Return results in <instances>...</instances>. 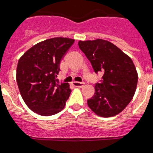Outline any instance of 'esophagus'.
Returning a JSON list of instances; mask_svg holds the SVG:
<instances>
[{
	"label": "esophagus",
	"mask_w": 153,
	"mask_h": 153,
	"mask_svg": "<svg viewBox=\"0 0 153 153\" xmlns=\"http://www.w3.org/2000/svg\"><path fill=\"white\" fill-rule=\"evenodd\" d=\"M72 84H73V86L77 87V88H81V87L84 86V82H77V81H73Z\"/></svg>",
	"instance_id": "esophagus-1"
}]
</instances>
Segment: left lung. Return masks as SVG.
<instances>
[{
  "instance_id": "1",
  "label": "left lung",
  "mask_w": 153,
  "mask_h": 153,
  "mask_svg": "<svg viewBox=\"0 0 153 153\" xmlns=\"http://www.w3.org/2000/svg\"><path fill=\"white\" fill-rule=\"evenodd\" d=\"M79 47L102 80L95 85L88 106L100 117H112L125 109L136 91L138 75L134 62L118 46L107 40L79 41Z\"/></svg>"
}]
</instances>
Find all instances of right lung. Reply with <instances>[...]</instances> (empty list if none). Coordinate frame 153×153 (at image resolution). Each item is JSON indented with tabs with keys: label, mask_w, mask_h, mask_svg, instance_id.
<instances>
[{
	"label": "right lung",
	"mask_w": 153,
	"mask_h": 153,
	"mask_svg": "<svg viewBox=\"0 0 153 153\" xmlns=\"http://www.w3.org/2000/svg\"><path fill=\"white\" fill-rule=\"evenodd\" d=\"M74 39L53 38L35 44L19 59L16 81L23 100L38 114L50 116L63 110L71 93L68 83L57 80L60 62Z\"/></svg>",
	"instance_id": "obj_1"
}]
</instances>
